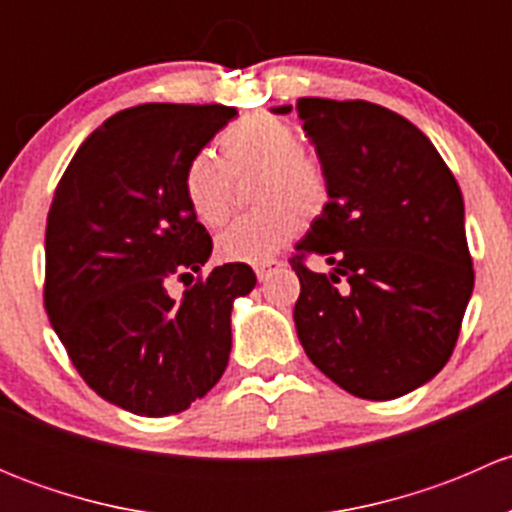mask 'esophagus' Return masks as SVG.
Returning <instances> with one entry per match:
<instances>
[{
  "label": "esophagus",
  "instance_id": "34e87169",
  "mask_svg": "<svg viewBox=\"0 0 512 512\" xmlns=\"http://www.w3.org/2000/svg\"><path fill=\"white\" fill-rule=\"evenodd\" d=\"M277 267H280V262H277V260H267V262H260V265H255V275H257V280L265 282L267 277H270L272 272L277 270Z\"/></svg>",
  "mask_w": 512,
  "mask_h": 512
}]
</instances>
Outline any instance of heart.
Wrapping results in <instances>:
<instances>
[{"label": "heart", "mask_w": 512, "mask_h": 512, "mask_svg": "<svg viewBox=\"0 0 512 512\" xmlns=\"http://www.w3.org/2000/svg\"><path fill=\"white\" fill-rule=\"evenodd\" d=\"M218 143L223 160L203 151L185 165V200L200 223L218 227L230 215L232 175L257 173L252 203L260 208L232 220L218 235L223 260L257 265L297 235L302 218L322 213L329 200L327 170L302 151L297 128L270 113L230 123Z\"/></svg>", "instance_id": "heart-1"}]
</instances>
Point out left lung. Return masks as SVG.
<instances>
[{
  "label": "left lung",
  "instance_id": "1",
  "mask_svg": "<svg viewBox=\"0 0 512 512\" xmlns=\"http://www.w3.org/2000/svg\"><path fill=\"white\" fill-rule=\"evenodd\" d=\"M297 113L329 178L322 215L294 247L297 337L344 391L399 399L446 366L471 299L461 188L433 143L389 108L299 98ZM307 254L333 272L307 271Z\"/></svg>",
  "mask_w": 512,
  "mask_h": 512
}]
</instances>
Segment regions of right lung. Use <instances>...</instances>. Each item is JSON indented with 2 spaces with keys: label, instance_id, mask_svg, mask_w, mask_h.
<instances>
[{
  "label": "right lung",
  "instance_id": "add662e5",
  "mask_svg": "<svg viewBox=\"0 0 512 512\" xmlns=\"http://www.w3.org/2000/svg\"><path fill=\"white\" fill-rule=\"evenodd\" d=\"M237 111L220 103H141L96 128L56 185L46 218L44 304L86 384L136 416L203 399L232 347V302L257 277L227 262L183 297L168 285L213 252L183 173Z\"/></svg>",
  "mask_w": 512,
  "mask_h": 512
}]
</instances>
